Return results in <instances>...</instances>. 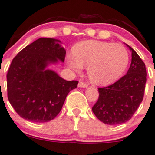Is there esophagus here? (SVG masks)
I'll return each instance as SVG.
<instances>
[{"label": "esophagus", "instance_id": "esophagus-1", "mask_svg": "<svg viewBox=\"0 0 155 155\" xmlns=\"http://www.w3.org/2000/svg\"><path fill=\"white\" fill-rule=\"evenodd\" d=\"M78 87H84V88H86V87H87V84L84 83L83 81H79Z\"/></svg>", "mask_w": 155, "mask_h": 155}]
</instances>
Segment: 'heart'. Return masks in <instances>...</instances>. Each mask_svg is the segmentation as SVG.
Masks as SVG:
<instances>
[{
    "instance_id": "heart-1",
    "label": "heart",
    "mask_w": 155,
    "mask_h": 155,
    "mask_svg": "<svg viewBox=\"0 0 155 155\" xmlns=\"http://www.w3.org/2000/svg\"><path fill=\"white\" fill-rule=\"evenodd\" d=\"M129 55L119 44L85 41L78 44L73 54L66 57L67 64L80 73L87 67L90 80L97 85H106L117 81L128 64Z\"/></svg>"
}]
</instances>
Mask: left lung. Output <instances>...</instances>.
<instances>
[{
    "label": "left lung",
    "mask_w": 155,
    "mask_h": 155,
    "mask_svg": "<svg viewBox=\"0 0 155 155\" xmlns=\"http://www.w3.org/2000/svg\"><path fill=\"white\" fill-rule=\"evenodd\" d=\"M126 45L131 51V63L127 74L113 84L98 88V100L92 107L95 116L110 125L130 120L144 97L145 64L135 51Z\"/></svg>",
    "instance_id": "1"
}]
</instances>
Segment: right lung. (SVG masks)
I'll list each match as a JSON object with an SVG mask.
<instances>
[{"instance_id": "1", "label": "right lung", "mask_w": 155, "mask_h": 155, "mask_svg": "<svg viewBox=\"0 0 155 155\" xmlns=\"http://www.w3.org/2000/svg\"><path fill=\"white\" fill-rule=\"evenodd\" d=\"M61 41L41 38L25 47L13 59L7 74L8 97L15 111L25 120L48 122L61 110L67 95L78 81L64 80L51 64L64 61Z\"/></svg>"}]
</instances>
